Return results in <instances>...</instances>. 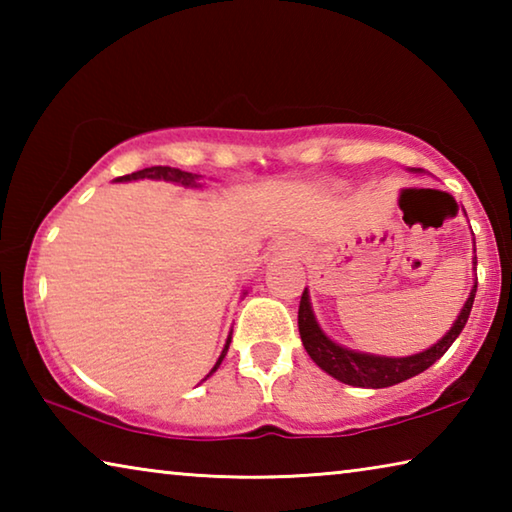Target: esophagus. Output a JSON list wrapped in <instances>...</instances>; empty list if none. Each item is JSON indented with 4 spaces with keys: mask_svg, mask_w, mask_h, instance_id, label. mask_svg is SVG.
Returning <instances> with one entry per match:
<instances>
[{
    "mask_svg": "<svg viewBox=\"0 0 512 512\" xmlns=\"http://www.w3.org/2000/svg\"><path fill=\"white\" fill-rule=\"evenodd\" d=\"M277 250H282V253H287V255H296V244H293V241H289V239H282L280 244H277Z\"/></svg>",
    "mask_w": 512,
    "mask_h": 512,
    "instance_id": "34e87169",
    "label": "esophagus"
}]
</instances>
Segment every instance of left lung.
I'll list each match as a JSON object with an SVG mask.
<instances>
[{
  "label": "left lung",
  "mask_w": 512,
  "mask_h": 512,
  "mask_svg": "<svg viewBox=\"0 0 512 512\" xmlns=\"http://www.w3.org/2000/svg\"><path fill=\"white\" fill-rule=\"evenodd\" d=\"M474 266H476V257H474ZM474 296H476V284L470 291V298L465 300L461 314H458V318L454 320L452 329H449V332L436 345H431L429 350L411 354V357H377V354L348 350L329 339V336L316 323L314 311H311L309 293L305 289L302 291L300 309H298L300 339L316 366L323 368L327 375H332L334 379L343 381V384L357 386V388L395 386L404 379L420 375V372H424L443 357V354L449 350V345H452L458 339V334L463 332V327L467 323V318H470V311L474 305Z\"/></svg>",
  "instance_id": "left-lung-1"
}]
</instances>
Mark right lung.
<instances>
[{
  "instance_id": "1",
  "label": "right lung",
  "mask_w": 512,
  "mask_h": 512,
  "mask_svg": "<svg viewBox=\"0 0 512 512\" xmlns=\"http://www.w3.org/2000/svg\"><path fill=\"white\" fill-rule=\"evenodd\" d=\"M142 178H151V180H169V183H176V185H185V187H201L198 185V176L196 173H187V171H180V169H173V167H149V169H142V171H135V173H128V176H121L117 178V183H128V180H142ZM228 348H230V336L228 341H225V348L221 352L219 361L214 363V368L210 370L212 372L221 366V361L225 354H228ZM207 375V377H210ZM205 377V379H207Z\"/></svg>"
}]
</instances>
